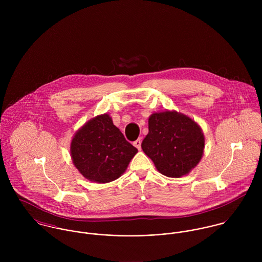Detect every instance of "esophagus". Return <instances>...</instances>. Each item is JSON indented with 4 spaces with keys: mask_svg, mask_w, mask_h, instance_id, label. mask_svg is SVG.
<instances>
[{
    "mask_svg": "<svg viewBox=\"0 0 262 262\" xmlns=\"http://www.w3.org/2000/svg\"><path fill=\"white\" fill-rule=\"evenodd\" d=\"M133 145H134L136 148L140 149V148H141V139H140V138H138L137 140H135V141L133 142Z\"/></svg>",
    "mask_w": 262,
    "mask_h": 262,
    "instance_id": "esophagus-1",
    "label": "esophagus"
}]
</instances>
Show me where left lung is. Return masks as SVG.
Instances as JSON below:
<instances>
[{
	"label": "left lung",
	"mask_w": 262,
	"mask_h": 262,
	"mask_svg": "<svg viewBox=\"0 0 262 262\" xmlns=\"http://www.w3.org/2000/svg\"><path fill=\"white\" fill-rule=\"evenodd\" d=\"M148 128L141 147L160 173L181 178L201 160L204 134L187 116L169 111L154 113L149 117Z\"/></svg>",
	"instance_id": "left-lung-1"
}]
</instances>
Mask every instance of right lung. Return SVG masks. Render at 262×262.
<instances>
[{
	"label": "right lung",
	"instance_id": "obj_1",
	"mask_svg": "<svg viewBox=\"0 0 262 262\" xmlns=\"http://www.w3.org/2000/svg\"><path fill=\"white\" fill-rule=\"evenodd\" d=\"M137 151L107 114L94 118L79 129L71 146L72 158L79 172L101 184L120 178Z\"/></svg>",
	"mask_w": 262,
	"mask_h": 262
}]
</instances>
